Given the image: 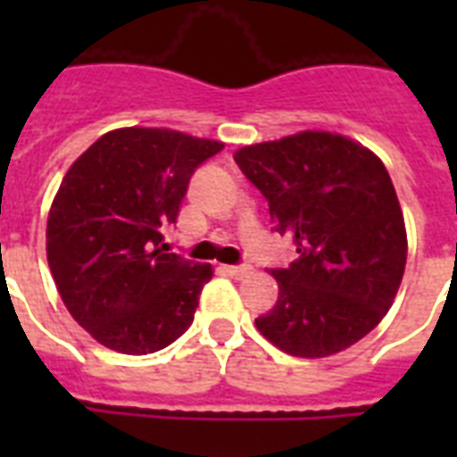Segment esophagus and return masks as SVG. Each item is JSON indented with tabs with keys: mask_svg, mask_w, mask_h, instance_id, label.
<instances>
[{
	"mask_svg": "<svg viewBox=\"0 0 457 457\" xmlns=\"http://www.w3.org/2000/svg\"><path fill=\"white\" fill-rule=\"evenodd\" d=\"M222 275H228V278L235 279H244L251 272L249 265H220Z\"/></svg>",
	"mask_w": 457,
	"mask_h": 457,
	"instance_id": "obj_1",
	"label": "esophagus"
}]
</instances>
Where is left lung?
Returning a JSON list of instances; mask_svg holds the SVG:
<instances>
[{"label": "left lung", "mask_w": 457, "mask_h": 457, "mask_svg": "<svg viewBox=\"0 0 457 457\" xmlns=\"http://www.w3.org/2000/svg\"><path fill=\"white\" fill-rule=\"evenodd\" d=\"M235 161L299 253L272 270L279 296L258 332L296 358L346 351L382 322L403 279L408 235L389 172L368 146L327 130L242 146Z\"/></svg>", "instance_id": "obj_1"}]
</instances>
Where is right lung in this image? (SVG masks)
<instances>
[{
    "label": "right lung",
    "instance_id": "add662e5",
    "mask_svg": "<svg viewBox=\"0 0 457 457\" xmlns=\"http://www.w3.org/2000/svg\"><path fill=\"white\" fill-rule=\"evenodd\" d=\"M222 142L170 128H118L75 158L46 218V261L68 312L102 346L161 351L185 334L211 263L165 253L196 165Z\"/></svg>",
    "mask_w": 457,
    "mask_h": 457
}]
</instances>
